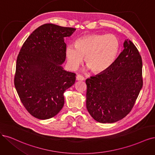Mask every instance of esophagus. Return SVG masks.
Masks as SVG:
<instances>
[{
  "label": "esophagus",
  "instance_id": "esophagus-1",
  "mask_svg": "<svg viewBox=\"0 0 155 155\" xmlns=\"http://www.w3.org/2000/svg\"><path fill=\"white\" fill-rule=\"evenodd\" d=\"M76 80L78 81H84V77L81 75V74H77L76 76Z\"/></svg>",
  "mask_w": 155,
  "mask_h": 155
}]
</instances>
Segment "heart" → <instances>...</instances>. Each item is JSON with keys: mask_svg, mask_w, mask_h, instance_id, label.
<instances>
[{"mask_svg": "<svg viewBox=\"0 0 155 155\" xmlns=\"http://www.w3.org/2000/svg\"><path fill=\"white\" fill-rule=\"evenodd\" d=\"M119 48V40L114 34H91L78 38L75 46H67L65 54L68 64L73 70L79 66L85 57L87 69L100 73L113 64Z\"/></svg>", "mask_w": 155, "mask_h": 155, "instance_id": "1", "label": "heart"}]
</instances>
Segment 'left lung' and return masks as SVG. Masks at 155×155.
Listing matches in <instances>:
<instances>
[{
    "instance_id": "left-lung-1",
    "label": "left lung",
    "mask_w": 155,
    "mask_h": 155,
    "mask_svg": "<svg viewBox=\"0 0 155 155\" xmlns=\"http://www.w3.org/2000/svg\"><path fill=\"white\" fill-rule=\"evenodd\" d=\"M123 47L107 70L85 81L87 109L99 123H115L127 116L142 87L141 56L128 39Z\"/></svg>"
}]
</instances>
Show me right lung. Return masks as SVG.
Segmentation results:
<instances>
[{"instance_id": "add662e5", "label": "right lung", "mask_w": 155, "mask_h": 155, "mask_svg": "<svg viewBox=\"0 0 155 155\" xmlns=\"http://www.w3.org/2000/svg\"><path fill=\"white\" fill-rule=\"evenodd\" d=\"M76 28L44 24L34 31L17 57L15 86L21 103L39 119L56 116L64 104V91L75 82V74L64 70L66 44Z\"/></svg>"}]
</instances>
